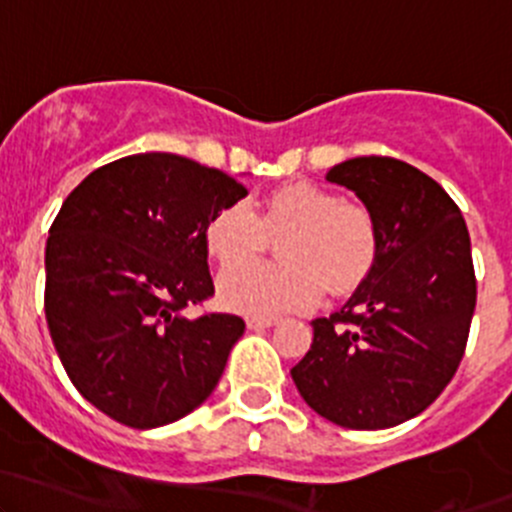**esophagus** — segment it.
I'll return each mask as SVG.
<instances>
[{"instance_id":"obj_1","label":"esophagus","mask_w":512,"mask_h":512,"mask_svg":"<svg viewBox=\"0 0 512 512\" xmlns=\"http://www.w3.org/2000/svg\"><path fill=\"white\" fill-rule=\"evenodd\" d=\"M247 329H267V327H275L280 319L277 317H247Z\"/></svg>"}]
</instances>
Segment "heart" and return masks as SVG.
Segmentation results:
<instances>
[{
    "mask_svg": "<svg viewBox=\"0 0 512 512\" xmlns=\"http://www.w3.org/2000/svg\"><path fill=\"white\" fill-rule=\"evenodd\" d=\"M285 231L282 266L241 268L259 254L265 234ZM205 247L225 272L220 302L252 317L312 307L324 285L349 292L364 280L379 252V230L366 208L342 203L337 193L314 183L272 190L252 215L245 205H225L205 225ZM239 266L240 271H232Z\"/></svg>",
    "mask_w": 512,
    "mask_h": 512,
    "instance_id": "1",
    "label": "heart"
}]
</instances>
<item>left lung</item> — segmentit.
<instances>
[{"instance_id": "obj_1", "label": "left lung", "mask_w": 512, "mask_h": 512, "mask_svg": "<svg viewBox=\"0 0 512 512\" xmlns=\"http://www.w3.org/2000/svg\"><path fill=\"white\" fill-rule=\"evenodd\" d=\"M327 180L364 203L379 252L349 302L314 319L312 347L289 374L309 409L337 426H399L438 399L466 352L471 237L451 195L404 160L349 158Z\"/></svg>"}]
</instances>
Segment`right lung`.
Wrapping results in <instances>:
<instances>
[{"mask_svg":"<svg viewBox=\"0 0 512 512\" xmlns=\"http://www.w3.org/2000/svg\"><path fill=\"white\" fill-rule=\"evenodd\" d=\"M245 195L218 168L136 153L61 205L46 240V324L71 384L113 421L165 426L218 386L245 322L185 309L215 292L205 225Z\"/></svg>","mask_w":512,"mask_h":512,"instance_id":"right-lung-1","label":"right lung"}]
</instances>
